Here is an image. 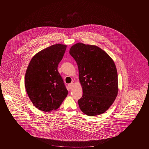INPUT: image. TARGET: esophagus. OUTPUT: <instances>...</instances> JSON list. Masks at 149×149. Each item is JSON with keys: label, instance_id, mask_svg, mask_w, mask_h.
Returning a JSON list of instances; mask_svg holds the SVG:
<instances>
[{"label": "esophagus", "instance_id": "1", "mask_svg": "<svg viewBox=\"0 0 149 149\" xmlns=\"http://www.w3.org/2000/svg\"><path fill=\"white\" fill-rule=\"evenodd\" d=\"M73 85H74V83H73V82H71L70 84H68V87H69V88L70 89H72V87H73Z\"/></svg>", "mask_w": 149, "mask_h": 149}]
</instances>
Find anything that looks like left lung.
<instances>
[{
  "label": "left lung",
  "mask_w": 149,
  "mask_h": 149,
  "mask_svg": "<svg viewBox=\"0 0 149 149\" xmlns=\"http://www.w3.org/2000/svg\"><path fill=\"white\" fill-rule=\"evenodd\" d=\"M69 54L77 62L83 94L78 100L81 111L94 116L105 112L118 93L117 69L113 59L95 45L77 43Z\"/></svg>",
  "instance_id": "left-lung-1"
}]
</instances>
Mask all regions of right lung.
Wrapping results in <instances>:
<instances>
[{"label":"right lung","mask_w":149,"mask_h":149,"mask_svg":"<svg viewBox=\"0 0 149 149\" xmlns=\"http://www.w3.org/2000/svg\"><path fill=\"white\" fill-rule=\"evenodd\" d=\"M67 48L60 44L41 50L32 58L24 84L29 98L39 110L50 112L58 108L68 91L57 70Z\"/></svg>","instance_id":"obj_1"}]
</instances>
